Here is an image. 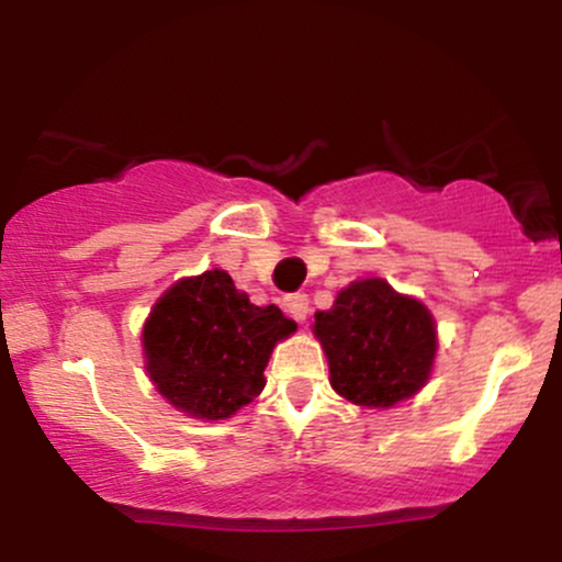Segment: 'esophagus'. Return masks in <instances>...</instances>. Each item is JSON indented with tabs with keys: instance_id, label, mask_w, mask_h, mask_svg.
I'll return each instance as SVG.
<instances>
[{
	"instance_id": "esophagus-1",
	"label": "esophagus",
	"mask_w": 562,
	"mask_h": 562,
	"mask_svg": "<svg viewBox=\"0 0 562 562\" xmlns=\"http://www.w3.org/2000/svg\"><path fill=\"white\" fill-rule=\"evenodd\" d=\"M285 312H288L293 319L306 322L308 312H312V308H308V299H306V295H303V293H290V295H285Z\"/></svg>"
}]
</instances>
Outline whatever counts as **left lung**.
<instances>
[{"label":"left lung","mask_w":562,"mask_h":562,"mask_svg":"<svg viewBox=\"0 0 562 562\" xmlns=\"http://www.w3.org/2000/svg\"><path fill=\"white\" fill-rule=\"evenodd\" d=\"M314 333L330 364V385L359 406H389L417 393L436 357L428 308L389 282L362 280L340 290L330 312L314 314Z\"/></svg>","instance_id":"1"}]
</instances>
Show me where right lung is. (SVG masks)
I'll return each mask as SVG.
<instances>
[{
	"label": "right lung",
	"instance_id": "add662e5",
	"mask_svg": "<svg viewBox=\"0 0 562 562\" xmlns=\"http://www.w3.org/2000/svg\"><path fill=\"white\" fill-rule=\"evenodd\" d=\"M295 330L274 306H254L214 269L160 295L142 330L147 372L177 409L227 420L263 391L274 344Z\"/></svg>",
	"mask_w": 562,
	"mask_h": 562
}]
</instances>
